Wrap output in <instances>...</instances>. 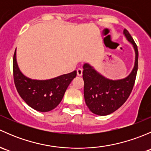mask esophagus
<instances>
[{
	"label": "esophagus",
	"mask_w": 151,
	"mask_h": 151,
	"mask_svg": "<svg viewBox=\"0 0 151 151\" xmlns=\"http://www.w3.org/2000/svg\"><path fill=\"white\" fill-rule=\"evenodd\" d=\"M77 74L78 76H82L83 75V69L82 68H78V69L77 70Z\"/></svg>",
	"instance_id": "34e87169"
}]
</instances>
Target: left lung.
<instances>
[{
    "label": "left lung",
    "instance_id": "8db88e82",
    "mask_svg": "<svg viewBox=\"0 0 151 151\" xmlns=\"http://www.w3.org/2000/svg\"><path fill=\"white\" fill-rule=\"evenodd\" d=\"M123 33L133 45L136 54L134 67L127 77L120 80H108L88 63L83 66L85 103L90 110L96 115H107L117 110L126 102L134 85L138 69V49L126 29H124Z\"/></svg>",
    "mask_w": 151,
    "mask_h": 151
}]
</instances>
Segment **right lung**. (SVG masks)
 <instances>
[{"mask_svg": "<svg viewBox=\"0 0 151 151\" xmlns=\"http://www.w3.org/2000/svg\"><path fill=\"white\" fill-rule=\"evenodd\" d=\"M77 76V71L47 80H34L24 76L13 57V77L15 87L21 98L30 107L39 112H49L61 101L67 88Z\"/></svg>", "mask_w": 151, "mask_h": 151, "instance_id": "obj_1", "label": "right lung"}]
</instances>
